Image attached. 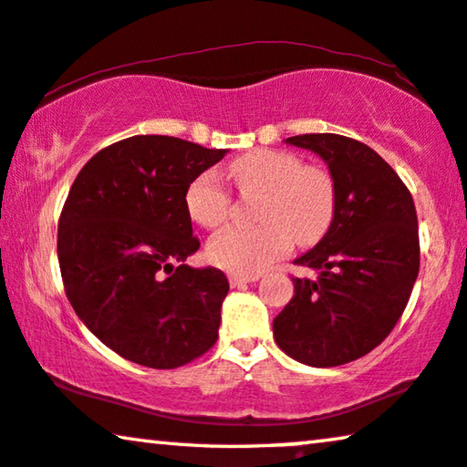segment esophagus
Wrapping results in <instances>:
<instances>
[{
    "instance_id": "1",
    "label": "esophagus",
    "mask_w": 467,
    "mask_h": 467,
    "mask_svg": "<svg viewBox=\"0 0 467 467\" xmlns=\"http://www.w3.org/2000/svg\"><path fill=\"white\" fill-rule=\"evenodd\" d=\"M257 278H260V276H245V275H231V278H228V281H231V285H233V287H241V285H247V283H254V281H257Z\"/></svg>"
}]
</instances>
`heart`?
I'll use <instances>...</instances> for the list:
<instances>
[{
	"label": "heart",
	"mask_w": 467,
	"mask_h": 467,
	"mask_svg": "<svg viewBox=\"0 0 467 467\" xmlns=\"http://www.w3.org/2000/svg\"><path fill=\"white\" fill-rule=\"evenodd\" d=\"M243 197H262L255 228H228L215 234L207 255L234 275L262 273L294 245L317 243L336 213V182L325 167L304 165L294 152L260 149L228 165ZM186 210L203 228H220L231 218L233 197L213 171L201 173L186 191Z\"/></svg>",
	"instance_id": "b5f03b06"
}]
</instances>
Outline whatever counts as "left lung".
<instances>
[{
	"mask_svg": "<svg viewBox=\"0 0 467 467\" xmlns=\"http://www.w3.org/2000/svg\"><path fill=\"white\" fill-rule=\"evenodd\" d=\"M289 144L317 152L336 182L329 231L296 264L318 276L294 278V297L275 318V342L310 367L365 357L399 323L420 273L413 197L367 144L339 134H302Z\"/></svg>",
	"mask_w": 467,
	"mask_h": 467,
	"instance_id": "obj_1",
	"label": "left lung"
}]
</instances>
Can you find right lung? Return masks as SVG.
<instances>
[{"mask_svg": "<svg viewBox=\"0 0 467 467\" xmlns=\"http://www.w3.org/2000/svg\"><path fill=\"white\" fill-rule=\"evenodd\" d=\"M224 155L182 138L131 136L96 152L68 191L58 220L67 297L131 363L176 368L218 339L228 278L184 264L201 245L186 191Z\"/></svg>", "mask_w": 467, "mask_h": 467, "instance_id": "right-lung-1", "label": "right lung"}]
</instances>
